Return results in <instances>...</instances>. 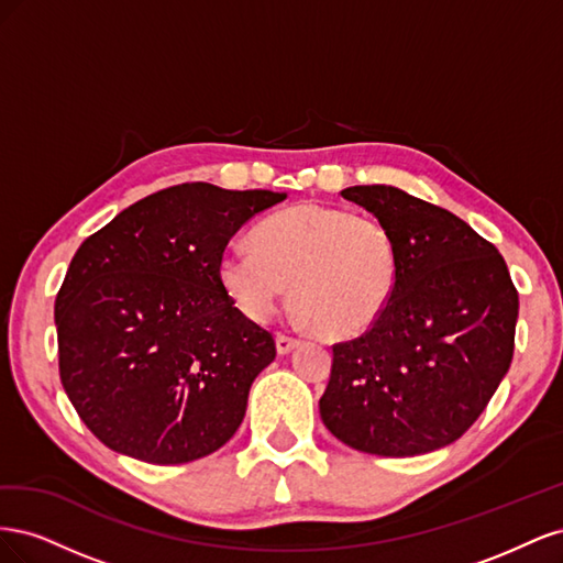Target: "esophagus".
Returning a JSON list of instances; mask_svg holds the SVG:
<instances>
[{"label": "esophagus", "instance_id": "34e87169", "mask_svg": "<svg viewBox=\"0 0 563 563\" xmlns=\"http://www.w3.org/2000/svg\"><path fill=\"white\" fill-rule=\"evenodd\" d=\"M275 343H277V352H279V354H288L294 347H298L300 340H298V338H291V335H286V333H277V335H275Z\"/></svg>", "mask_w": 563, "mask_h": 563}]
</instances>
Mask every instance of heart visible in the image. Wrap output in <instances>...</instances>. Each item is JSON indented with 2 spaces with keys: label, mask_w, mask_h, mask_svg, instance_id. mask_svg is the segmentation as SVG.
<instances>
[{
  "label": "heart",
  "mask_w": 563,
  "mask_h": 563,
  "mask_svg": "<svg viewBox=\"0 0 563 563\" xmlns=\"http://www.w3.org/2000/svg\"><path fill=\"white\" fill-rule=\"evenodd\" d=\"M230 300L267 321L291 284L298 314L327 338H352L380 319L399 284V251L387 225L323 203H298L261 220L251 244L218 261Z\"/></svg>",
  "instance_id": "1"
}]
</instances>
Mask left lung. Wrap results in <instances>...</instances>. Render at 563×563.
Masks as SVG:
<instances>
[{
    "label": "left lung",
    "instance_id": "8db88e82",
    "mask_svg": "<svg viewBox=\"0 0 563 563\" xmlns=\"http://www.w3.org/2000/svg\"><path fill=\"white\" fill-rule=\"evenodd\" d=\"M399 251V284L380 319L333 345L319 413L371 455L453 444L482 416L512 364L519 296L498 249L465 220L391 185L345 187Z\"/></svg>",
    "mask_w": 563,
    "mask_h": 563
}]
</instances>
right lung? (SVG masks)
Segmentation results:
<instances>
[{"mask_svg": "<svg viewBox=\"0 0 563 563\" xmlns=\"http://www.w3.org/2000/svg\"><path fill=\"white\" fill-rule=\"evenodd\" d=\"M284 199L183 183L135 201L77 249L56 296L60 383L108 449L180 465L240 430L249 389L277 350L234 308L218 261L236 230Z\"/></svg>", "mask_w": 563, "mask_h": 563, "instance_id": "add662e5", "label": "right lung"}]
</instances>
